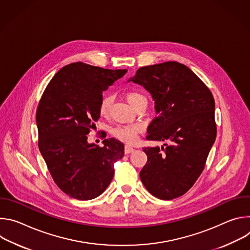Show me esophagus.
Here are the masks:
<instances>
[{
  "instance_id": "obj_1",
  "label": "esophagus",
  "mask_w": 250,
  "mask_h": 250,
  "mask_svg": "<svg viewBox=\"0 0 250 250\" xmlns=\"http://www.w3.org/2000/svg\"><path fill=\"white\" fill-rule=\"evenodd\" d=\"M133 150H134V148L132 146H125V153H126V154L132 152Z\"/></svg>"
}]
</instances>
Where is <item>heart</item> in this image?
Wrapping results in <instances>:
<instances>
[{"label": "heart", "instance_id": "obj_1", "mask_svg": "<svg viewBox=\"0 0 250 250\" xmlns=\"http://www.w3.org/2000/svg\"><path fill=\"white\" fill-rule=\"evenodd\" d=\"M125 98L127 102L135 109L141 102H147L146 97L138 91H129L126 93ZM113 97L110 95H104L99 104V113L102 117H108L112 108ZM142 130V126L139 124L129 125H119L114 128V135L122 141L133 142L135 141L137 134Z\"/></svg>", "mask_w": 250, "mask_h": 250}]
</instances>
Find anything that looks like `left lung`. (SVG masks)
Returning a JSON list of instances; mask_svg holds the SVG:
<instances>
[{"label": "left lung", "mask_w": 250, "mask_h": 250, "mask_svg": "<svg viewBox=\"0 0 250 250\" xmlns=\"http://www.w3.org/2000/svg\"><path fill=\"white\" fill-rule=\"evenodd\" d=\"M130 81L149 92L155 104L157 117L146 138L168 142L144 148L147 162L141 182L158 199L180 197L197 181L216 140L215 100L190 68L175 61L141 67Z\"/></svg>", "instance_id": "left-lung-1"}]
</instances>
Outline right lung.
<instances>
[{
  "label": "right lung",
  "mask_w": 250,
  "mask_h": 250,
  "mask_svg": "<svg viewBox=\"0 0 250 250\" xmlns=\"http://www.w3.org/2000/svg\"><path fill=\"white\" fill-rule=\"evenodd\" d=\"M126 69H104L83 62L64 66L47 85L37 112L40 151L55 184L68 196L92 200L111 183L114 163L125 152L123 142L89 144L87 134L100 119L103 92Z\"/></svg>",
  "instance_id": "obj_1"
}]
</instances>
